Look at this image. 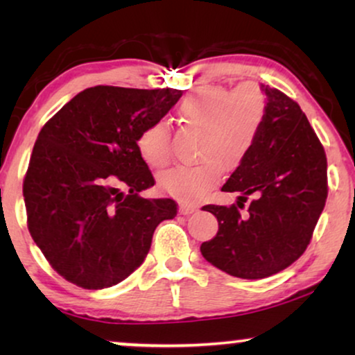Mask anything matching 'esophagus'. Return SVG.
Here are the masks:
<instances>
[{
	"label": "esophagus",
	"mask_w": 355,
	"mask_h": 355,
	"mask_svg": "<svg viewBox=\"0 0 355 355\" xmlns=\"http://www.w3.org/2000/svg\"><path fill=\"white\" fill-rule=\"evenodd\" d=\"M193 211H197V205H193V203H179V213L181 215H191Z\"/></svg>",
	"instance_id": "obj_1"
}]
</instances>
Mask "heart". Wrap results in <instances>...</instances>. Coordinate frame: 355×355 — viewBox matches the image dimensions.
I'll return each instance as SVG.
<instances>
[{"label":"heart","instance_id":"obj_1","mask_svg":"<svg viewBox=\"0 0 355 355\" xmlns=\"http://www.w3.org/2000/svg\"><path fill=\"white\" fill-rule=\"evenodd\" d=\"M266 96L254 84L236 90L208 87L186 96L178 116L200 130L193 166L163 173L159 187L181 200H200L220 184L225 168L234 171L245 162L266 119ZM137 150L148 166L164 168L171 159V129L164 121L148 124L137 137Z\"/></svg>","mask_w":355,"mask_h":355}]
</instances>
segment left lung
I'll return each instance as SVG.
<instances>
[{
    "label": "left lung",
    "instance_id": "obj_1",
    "mask_svg": "<svg viewBox=\"0 0 355 355\" xmlns=\"http://www.w3.org/2000/svg\"><path fill=\"white\" fill-rule=\"evenodd\" d=\"M266 119L252 152L223 186L239 192L231 207L205 205L218 232L200 245L213 266L242 279L279 273L304 254L328 197L327 155L307 116L273 87ZM252 197L250 210L241 214Z\"/></svg>",
    "mask_w": 355,
    "mask_h": 355
}]
</instances>
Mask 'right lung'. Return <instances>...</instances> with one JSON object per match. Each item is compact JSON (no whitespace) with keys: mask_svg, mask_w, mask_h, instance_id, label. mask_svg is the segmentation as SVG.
<instances>
[{"mask_svg":"<svg viewBox=\"0 0 355 355\" xmlns=\"http://www.w3.org/2000/svg\"><path fill=\"white\" fill-rule=\"evenodd\" d=\"M181 95L90 87L42 128L22 186L27 227L69 283L84 289L121 283L142 265L159 223L176 216L171 198L139 196L155 179L137 137ZM121 187L130 189L128 196Z\"/></svg>","mask_w":355,"mask_h":355,"instance_id":"right-lung-1","label":"right lung"}]
</instances>
